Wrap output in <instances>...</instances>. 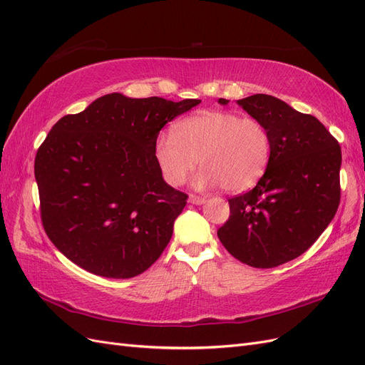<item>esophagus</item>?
Instances as JSON below:
<instances>
[{"instance_id":"34e87169","label":"esophagus","mask_w":365,"mask_h":365,"mask_svg":"<svg viewBox=\"0 0 365 365\" xmlns=\"http://www.w3.org/2000/svg\"><path fill=\"white\" fill-rule=\"evenodd\" d=\"M207 201L205 196H197V195H190L189 196V202L190 204H195V205H201Z\"/></svg>"}]
</instances>
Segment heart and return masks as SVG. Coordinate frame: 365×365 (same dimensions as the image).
I'll return each instance as SVG.
<instances>
[{
    "mask_svg": "<svg viewBox=\"0 0 365 365\" xmlns=\"http://www.w3.org/2000/svg\"><path fill=\"white\" fill-rule=\"evenodd\" d=\"M161 132L153 158L164 181L180 187L200 163L197 189L222 185L231 193L251 189L268 168L272 143L268 128L254 117L230 111H200Z\"/></svg>",
    "mask_w": 365,
    "mask_h": 365,
    "instance_id": "b5f03b06",
    "label": "heart"
}]
</instances>
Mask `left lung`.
Instances as JSON below:
<instances>
[{"label":"left lung","mask_w":365,"mask_h":365,"mask_svg":"<svg viewBox=\"0 0 365 365\" xmlns=\"http://www.w3.org/2000/svg\"><path fill=\"white\" fill-rule=\"evenodd\" d=\"M237 105L268 128L272 150L257 185L228 200L230 217L217 237L242 263L274 268L302 256L334 219L341 148L318 118L277 97L254 94Z\"/></svg>","instance_id":"1"}]
</instances>
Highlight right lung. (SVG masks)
<instances>
[{
  "mask_svg": "<svg viewBox=\"0 0 365 365\" xmlns=\"http://www.w3.org/2000/svg\"><path fill=\"white\" fill-rule=\"evenodd\" d=\"M200 103L113 93L51 128L35 178L43 230L65 257L109 279L158 260L189 196L165 184L153 145L168 121Z\"/></svg>",
  "mask_w": 365,
  "mask_h": 365,
  "instance_id": "right-lung-1",
  "label": "right lung"
}]
</instances>
